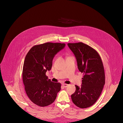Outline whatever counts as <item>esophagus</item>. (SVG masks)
I'll return each instance as SVG.
<instances>
[{
	"instance_id": "34e87169",
	"label": "esophagus",
	"mask_w": 123,
	"mask_h": 123,
	"mask_svg": "<svg viewBox=\"0 0 123 123\" xmlns=\"http://www.w3.org/2000/svg\"><path fill=\"white\" fill-rule=\"evenodd\" d=\"M68 85H68V84H64V83L62 84V86H63L64 87H65V88H66V87H67L68 86Z\"/></svg>"
}]
</instances>
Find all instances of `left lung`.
<instances>
[{"label":"left lung","instance_id":"obj_1","mask_svg":"<svg viewBox=\"0 0 123 123\" xmlns=\"http://www.w3.org/2000/svg\"><path fill=\"white\" fill-rule=\"evenodd\" d=\"M74 53L80 72L83 73L80 87L75 85L71 95L74 104L80 108L91 107L97 101L105 83L104 68L101 58L94 49L82 42L68 43Z\"/></svg>","mask_w":123,"mask_h":123}]
</instances>
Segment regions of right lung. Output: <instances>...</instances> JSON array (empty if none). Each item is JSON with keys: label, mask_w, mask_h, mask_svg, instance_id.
Here are the masks:
<instances>
[{"label": "right lung", "mask_w": 123, "mask_h": 123, "mask_svg": "<svg viewBox=\"0 0 123 123\" xmlns=\"http://www.w3.org/2000/svg\"><path fill=\"white\" fill-rule=\"evenodd\" d=\"M65 45L51 42L36 45L25 57L22 71L25 92L30 100L39 106L52 104L60 91L61 84L48 79L46 72L51 69L55 55Z\"/></svg>", "instance_id": "obj_1"}]
</instances>
